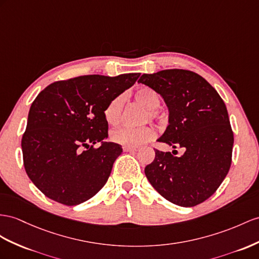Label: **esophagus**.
Wrapping results in <instances>:
<instances>
[{"label":"esophagus","mask_w":259,"mask_h":259,"mask_svg":"<svg viewBox=\"0 0 259 259\" xmlns=\"http://www.w3.org/2000/svg\"><path fill=\"white\" fill-rule=\"evenodd\" d=\"M123 151L124 152H130V153H135V152L138 151V149L134 148V147H123Z\"/></svg>","instance_id":"34e87169"}]
</instances>
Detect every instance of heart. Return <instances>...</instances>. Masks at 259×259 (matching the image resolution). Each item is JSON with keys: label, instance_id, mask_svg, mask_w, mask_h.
I'll list each match as a JSON object with an SVG mask.
<instances>
[{"label": "heart", "instance_id": "heart-1", "mask_svg": "<svg viewBox=\"0 0 259 259\" xmlns=\"http://www.w3.org/2000/svg\"><path fill=\"white\" fill-rule=\"evenodd\" d=\"M136 101L140 104L143 108L148 110V116L145 119L156 118L155 109L160 106L161 99L157 93L150 88H141L135 93ZM124 97L123 95H118L107 104L104 109L105 120L111 125H116L121 119V112L123 108ZM155 132L150 127H140V128H127L121 127L112 130L110 138L111 140L124 145V147H139L143 143L151 141L154 138Z\"/></svg>", "mask_w": 259, "mask_h": 259}]
</instances>
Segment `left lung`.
<instances>
[{
    "label": "left lung",
    "instance_id": "1",
    "mask_svg": "<svg viewBox=\"0 0 259 259\" xmlns=\"http://www.w3.org/2000/svg\"><path fill=\"white\" fill-rule=\"evenodd\" d=\"M138 83L155 91L167 106L168 125L157 141L185 150L181 157L155 150L145 176L166 200L195 207L215 193L231 166L234 137L227 106L191 71L162 70L141 75Z\"/></svg>",
    "mask_w": 259,
    "mask_h": 259
}]
</instances>
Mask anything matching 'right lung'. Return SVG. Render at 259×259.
Wrapping results in <instances>:
<instances>
[{"mask_svg":"<svg viewBox=\"0 0 259 259\" xmlns=\"http://www.w3.org/2000/svg\"><path fill=\"white\" fill-rule=\"evenodd\" d=\"M140 73L83 75L48 85L32 102L22 139L24 166L41 193L76 205L101 190L122 148L107 142L104 109ZM101 144L97 149L94 144Z\"/></svg>","mask_w":259,"mask_h":259,"instance_id":"right-lung-1","label":"right lung"}]
</instances>
